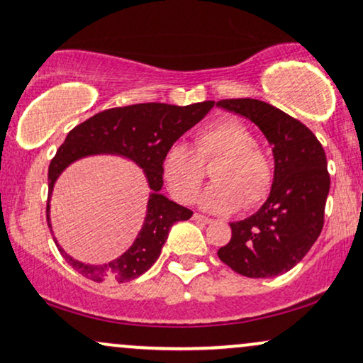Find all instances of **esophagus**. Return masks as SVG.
Masks as SVG:
<instances>
[{
  "mask_svg": "<svg viewBox=\"0 0 363 363\" xmlns=\"http://www.w3.org/2000/svg\"><path fill=\"white\" fill-rule=\"evenodd\" d=\"M192 219H194V221H197V223H203V224H209V223H213V219L208 218V216L199 214V213H196L194 216H192Z\"/></svg>",
  "mask_w": 363,
  "mask_h": 363,
  "instance_id": "34e87169",
  "label": "esophagus"
}]
</instances>
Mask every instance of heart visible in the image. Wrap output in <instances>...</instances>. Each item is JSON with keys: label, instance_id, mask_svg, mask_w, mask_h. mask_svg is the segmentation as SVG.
Wrapping results in <instances>:
<instances>
[{"label": "heart", "instance_id": "b5f03b06", "mask_svg": "<svg viewBox=\"0 0 363 363\" xmlns=\"http://www.w3.org/2000/svg\"><path fill=\"white\" fill-rule=\"evenodd\" d=\"M211 176L214 184L201 197L204 209L233 213L263 203L273 187L274 169L269 155L256 145L251 128L233 117L219 118L196 135L194 150L176 142L162 157L164 181L179 203L189 204L206 179L204 166L218 160Z\"/></svg>", "mask_w": 363, "mask_h": 363}]
</instances>
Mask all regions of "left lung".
Returning <instances> with one entry per match:
<instances>
[{"mask_svg": "<svg viewBox=\"0 0 363 363\" xmlns=\"http://www.w3.org/2000/svg\"><path fill=\"white\" fill-rule=\"evenodd\" d=\"M216 105L253 121L274 155L269 197L253 216L231 223V240L218 256L242 277H278L300 263L322 233L330 191L327 155L308 127L273 105L255 99Z\"/></svg>", "mask_w": 363, "mask_h": 363, "instance_id": "1", "label": "left lung"}]
</instances>
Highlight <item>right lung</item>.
<instances>
[{"label": "right lung", "mask_w": 363, "mask_h": 363, "mask_svg": "<svg viewBox=\"0 0 363 363\" xmlns=\"http://www.w3.org/2000/svg\"><path fill=\"white\" fill-rule=\"evenodd\" d=\"M214 102H199L179 107L169 104H135L116 107L95 113L68 132L65 142L60 145L48 167V197L53 184L68 164L91 154L113 152L125 155L144 169L149 186L152 189L145 223L134 245L121 258L108 264L90 266L72 259L58 245L60 253L67 263L82 277L95 283L113 281L125 283L145 273L159 258L160 250L167 240L172 224L186 221L192 211L179 206L160 194L164 184L162 157L179 137L196 125L213 108ZM50 206H47V219ZM50 228V223H48Z\"/></svg>", "instance_id": "obj_1"}]
</instances>
